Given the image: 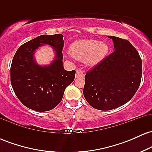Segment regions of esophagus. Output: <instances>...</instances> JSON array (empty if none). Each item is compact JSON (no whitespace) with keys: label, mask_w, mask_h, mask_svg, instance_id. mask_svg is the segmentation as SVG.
Segmentation results:
<instances>
[{"label":"esophagus","mask_w":152,"mask_h":152,"mask_svg":"<svg viewBox=\"0 0 152 152\" xmlns=\"http://www.w3.org/2000/svg\"><path fill=\"white\" fill-rule=\"evenodd\" d=\"M83 76H84V74H83V71H82L81 69H78L77 70H76V78H81V77H83Z\"/></svg>","instance_id":"obj_1"}]
</instances>
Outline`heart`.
<instances>
[{"mask_svg": "<svg viewBox=\"0 0 152 152\" xmlns=\"http://www.w3.org/2000/svg\"><path fill=\"white\" fill-rule=\"evenodd\" d=\"M108 50L109 47L106 43L93 39L76 41L69 48V53L73 58L92 66L100 62Z\"/></svg>", "mask_w": 152, "mask_h": 152, "instance_id": "heart-1", "label": "heart"}]
</instances>
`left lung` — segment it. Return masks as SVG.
I'll use <instances>...</instances> for the list:
<instances>
[{
  "label": "left lung",
  "instance_id": "8db88e82",
  "mask_svg": "<svg viewBox=\"0 0 152 152\" xmlns=\"http://www.w3.org/2000/svg\"><path fill=\"white\" fill-rule=\"evenodd\" d=\"M114 51L85 75L83 96L94 109H116L132 99L142 80V62L128 40L110 36Z\"/></svg>",
  "mask_w": 152,
  "mask_h": 152
}]
</instances>
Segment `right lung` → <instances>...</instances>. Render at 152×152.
Wrapping results in <instances>:
<instances>
[{
	"mask_svg": "<svg viewBox=\"0 0 152 152\" xmlns=\"http://www.w3.org/2000/svg\"><path fill=\"white\" fill-rule=\"evenodd\" d=\"M63 35H42L18 48L10 66V83L20 102L36 111L54 109L62 100L66 88L74 81L76 71L64 70ZM43 44L55 49L56 59L49 66L34 62V50Z\"/></svg>",
	"mask_w": 152,
	"mask_h": 152,
	"instance_id": "right-lung-1",
	"label": "right lung"
}]
</instances>
